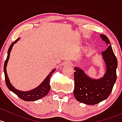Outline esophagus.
<instances>
[{"label": "esophagus", "instance_id": "34e87169", "mask_svg": "<svg viewBox=\"0 0 122 122\" xmlns=\"http://www.w3.org/2000/svg\"><path fill=\"white\" fill-rule=\"evenodd\" d=\"M65 65H71V62H70V61H66V62H65L64 63Z\"/></svg>", "mask_w": 122, "mask_h": 122}]
</instances>
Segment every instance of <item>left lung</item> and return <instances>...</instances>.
I'll return each instance as SVG.
<instances>
[{
    "label": "left lung",
    "instance_id": "obj_1",
    "mask_svg": "<svg viewBox=\"0 0 122 122\" xmlns=\"http://www.w3.org/2000/svg\"><path fill=\"white\" fill-rule=\"evenodd\" d=\"M100 37L108 46L106 50L102 52L106 66L104 76L98 79H93L81 69L74 68V95L78 101L86 105H96L106 99L111 94L117 78V60L109 40L104 34H101Z\"/></svg>",
    "mask_w": 122,
    "mask_h": 122
}]
</instances>
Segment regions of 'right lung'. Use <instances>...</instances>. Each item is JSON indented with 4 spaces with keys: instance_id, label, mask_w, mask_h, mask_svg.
<instances>
[{
    "instance_id": "add662e5",
    "label": "right lung",
    "mask_w": 122,
    "mask_h": 122,
    "mask_svg": "<svg viewBox=\"0 0 122 122\" xmlns=\"http://www.w3.org/2000/svg\"><path fill=\"white\" fill-rule=\"evenodd\" d=\"M19 39L20 38H18L15 42H13L12 44L10 45L8 51H7V57L5 62V64H4V73H5V82H6V85H7L9 89L11 91H12L13 93H15L20 99L25 101H29V102L30 101H37V100L43 98L45 96L47 95L48 93V92H50L51 88L50 84V78L54 72L56 71V70L54 69V70H52L50 73L49 75L44 79V81H43L41 84L39 86H38L37 88H34V89H32V90L29 91H19L16 89L10 83L9 79L8 76H7V71H6V66H7L8 60L10 57V51L12 49L13 46L14 44L17 43L18 41L19 40Z\"/></svg>"
}]
</instances>
